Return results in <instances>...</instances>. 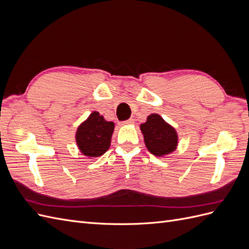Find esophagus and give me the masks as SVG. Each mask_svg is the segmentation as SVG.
<instances>
[{
	"mask_svg": "<svg viewBox=\"0 0 249 249\" xmlns=\"http://www.w3.org/2000/svg\"><path fill=\"white\" fill-rule=\"evenodd\" d=\"M134 124V119L130 118L127 120H124V122H123V124Z\"/></svg>",
	"mask_w": 249,
	"mask_h": 249,
	"instance_id": "1",
	"label": "esophagus"
}]
</instances>
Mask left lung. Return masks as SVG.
Instances as JSON below:
<instances>
[{
	"label": "left lung",
	"mask_w": 249,
	"mask_h": 249,
	"mask_svg": "<svg viewBox=\"0 0 249 249\" xmlns=\"http://www.w3.org/2000/svg\"><path fill=\"white\" fill-rule=\"evenodd\" d=\"M144 143L150 154L156 157L166 156L175 152L178 145V134L159 114H150L140 125Z\"/></svg>",
	"instance_id": "8db88e82"
}]
</instances>
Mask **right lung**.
<instances>
[{"label":"right lung","instance_id":"obj_1","mask_svg":"<svg viewBox=\"0 0 249 249\" xmlns=\"http://www.w3.org/2000/svg\"><path fill=\"white\" fill-rule=\"evenodd\" d=\"M114 123L107 122L99 112H92L82 123L76 133V142L80 152L88 158L104 155L110 147Z\"/></svg>","mask_w":249,"mask_h":249}]
</instances>
